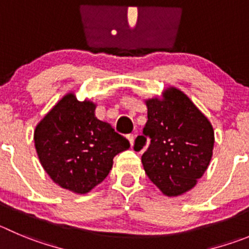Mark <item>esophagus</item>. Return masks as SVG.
Segmentation results:
<instances>
[{"instance_id":"obj_1","label":"esophagus","mask_w":249,"mask_h":249,"mask_svg":"<svg viewBox=\"0 0 249 249\" xmlns=\"http://www.w3.org/2000/svg\"><path fill=\"white\" fill-rule=\"evenodd\" d=\"M126 138H127V140H129L130 145H131V147H132V146H134V141H135V136L132 135V134H130V135H127Z\"/></svg>"}]
</instances>
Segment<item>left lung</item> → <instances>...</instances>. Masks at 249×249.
Masks as SVG:
<instances>
[{
    "label": "left lung",
    "mask_w": 249,
    "mask_h": 249,
    "mask_svg": "<svg viewBox=\"0 0 249 249\" xmlns=\"http://www.w3.org/2000/svg\"><path fill=\"white\" fill-rule=\"evenodd\" d=\"M147 123L135 140V151L150 146L141 157L146 174L167 196L189 192L208 169L213 157V129L208 118L176 87L162 97L146 99Z\"/></svg>",
    "instance_id": "left-lung-1"
}]
</instances>
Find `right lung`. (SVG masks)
<instances>
[{
    "mask_svg": "<svg viewBox=\"0 0 249 249\" xmlns=\"http://www.w3.org/2000/svg\"><path fill=\"white\" fill-rule=\"evenodd\" d=\"M96 104L75 93L62 97L34 130L39 161L57 185L86 194L103 182L113 159L130 147L110 124L97 119Z\"/></svg>",
    "mask_w": 249,
    "mask_h": 249,
    "instance_id": "add662e5",
    "label": "right lung"
}]
</instances>
